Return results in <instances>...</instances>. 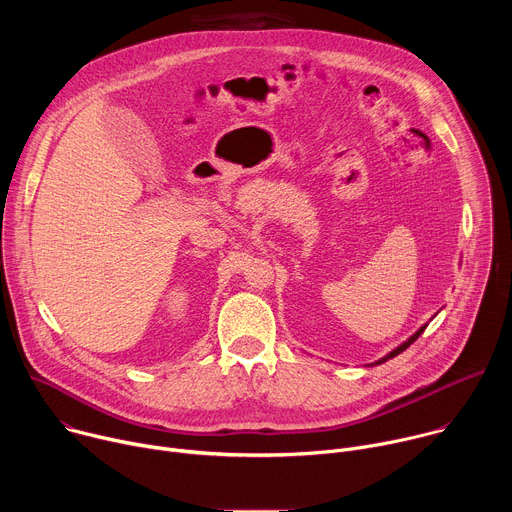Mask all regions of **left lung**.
<instances>
[{"mask_svg":"<svg viewBox=\"0 0 512 512\" xmlns=\"http://www.w3.org/2000/svg\"><path fill=\"white\" fill-rule=\"evenodd\" d=\"M425 328H427V324H425V326H421V328H419V330H417V332H415V334H413V336H411V338H407V340H405V342H403V344H399V346H397V348H395V350H391V352H389V354H387V356H383V358H379V360H377V362H375V364H383V362H387V360H389V358H393V356H397V354H401V352H403V350H405V348H409V346H411V344H413V342H415V340H417V338H419V336H421V334H423V330H425Z\"/></svg>","mask_w":512,"mask_h":512,"instance_id":"obj_1","label":"left lung"}]
</instances>
